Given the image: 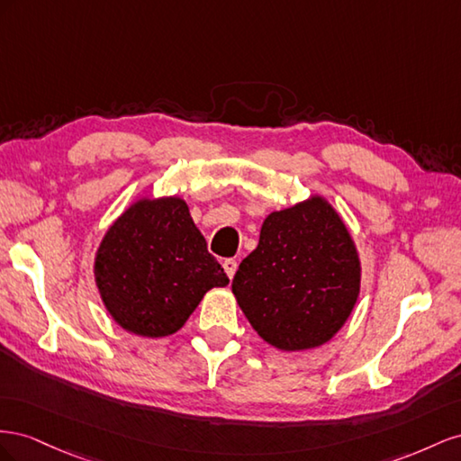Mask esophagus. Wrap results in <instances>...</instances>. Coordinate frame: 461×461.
<instances>
[{"label":"esophagus","mask_w":461,"mask_h":461,"mask_svg":"<svg viewBox=\"0 0 461 461\" xmlns=\"http://www.w3.org/2000/svg\"><path fill=\"white\" fill-rule=\"evenodd\" d=\"M221 267H223V270H226V274H228V278L231 280L233 276H235V270H238V262H235L233 258H226L221 262Z\"/></svg>","instance_id":"34e87169"}]
</instances>
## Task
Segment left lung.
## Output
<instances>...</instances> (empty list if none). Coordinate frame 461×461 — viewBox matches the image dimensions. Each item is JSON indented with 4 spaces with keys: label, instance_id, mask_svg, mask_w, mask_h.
Here are the masks:
<instances>
[{
    "label": "left lung",
    "instance_id": "left-lung-1",
    "mask_svg": "<svg viewBox=\"0 0 461 461\" xmlns=\"http://www.w3.org/2000/svg\"><path fill=\"white\" fill-rule=\"evenodd\" d=\"M361 262L344 220L324 196L272 212L231 292L257 334L282 351L332 339L357 303Z\"/></svg>",
    "mask_w": 461,
    "mask_h": 461
}]
</instances>
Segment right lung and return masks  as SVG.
Masks as SVG:
<instances>
[{
	"instance_id": "1",
	"label": "right lung",
	"mask_w": 461,
	"mask_h": 461,
	"mask_svg": "<svg viewBox=\"0 0 461 461\" xmlns=\"http://www.w3.org/2000/svg\"><path fill=\"white\" fill-rule=\"evenodd\" d=\"M95 280L112 319L144 338L177 332L208 289L230 284L179 196L131 204L104 235Z\"/></svg>"
}]
</instances>
